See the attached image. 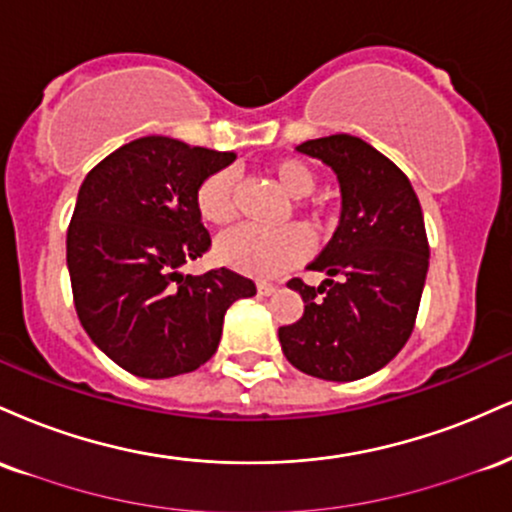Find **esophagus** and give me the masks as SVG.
<instances>
[{"instance_id":"obj_1","label":"esophagus","mask_w":512,"mask_h":512,"mask_svg":"<svg viewBox=\"0 0 512 512\" xmlns=\"http://www.w3.org/2000/svg\"><path fill=\"white\" fill-rule=\"evenodd\" d=\"M274 291L276 286L269 284V281H257V293H260V296H272Z\"/></svg>"}]
</instances>
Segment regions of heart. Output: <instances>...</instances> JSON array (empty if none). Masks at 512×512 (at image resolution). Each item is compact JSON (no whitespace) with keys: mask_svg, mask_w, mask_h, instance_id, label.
<instances>
[{"mask_svg":"<svg viewBox=\"0 0 512 512\" xmlns=\"http://www.w3.org/2000/svg\"><path fill=\"white\" fill-rule=\"evenodd\" d=\"M269 173L291 199L310 197L317 187L315 168L301 158H281ZM195 204L199 216L211 226L223 228L236 221V175L231 170L211 173L209 178L199 182ZM310 248L313 243L301 226H286L269 233L255 231V228H238V231L219 238L216 257L236 272L250 276H279L305 260Z\"/></svg>","mask_w":512,"mask_h":512,"instance_id":"obj_1","label":"heart"}]
</instances>
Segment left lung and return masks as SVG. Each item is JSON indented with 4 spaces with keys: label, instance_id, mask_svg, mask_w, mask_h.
<instances>
[{
    "label": "left lung",
    "instance_id": "1",
    "mask_svg": "<svg viewBox=\"0 0 512 512\" xmlns=\"http://www.w3.org/2000/svg\"><path fill=\"white\" fill-rule=\"evenodd\" d=\"M334 170L342 216L327 248L308 264L320 286L291 279L305 308L279 327L291 366L313 378L351 383L395 358L419 313L428 272V240L419 197L390 158L351 134L296 146Z\"/></svg>",
    "mask_w": 512,
    "mask_h": 512
}]
</instances>
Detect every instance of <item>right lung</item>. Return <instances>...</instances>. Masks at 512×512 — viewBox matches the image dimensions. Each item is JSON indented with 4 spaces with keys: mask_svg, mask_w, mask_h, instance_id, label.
<instances>
[{
    "mask_svg": "<svg viewBox=\"0 0 512 512\" xmlns=\"http://www.w3.org/2000/svg\"><path fill=\"white\" fill-rule=\"evenodd\" d=\"M233 161V151L154 134L120 146L81 182L67 231L76 315L127 373L161 380L197 370L219 349L226 310L257 293L226 267L180 272L211 245L199 182Z\"/></svg>",
    "mask_w": 512,
    "mask_h": 512,
    "instance_id": "obj_1",
    "label": "right lung"
}]
</instances>
